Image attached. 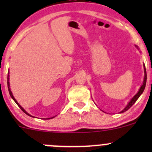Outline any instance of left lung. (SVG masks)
<instances>
[{
    "instance_id": "8db88e82",
    "label": "left lung",
    "mask_w": 152,
    "mask_h": 152,
    "mask_svg": "<svg viewBox=\"0 0 152 152\" xmlns=\"http://www.w3.org/2000/svg\"><path fill=\"white\" fill-rule=\"evenodd\" d=\"M135 47L139 50V48L137 45H135ZM143 68H144V78H143V81H142V85L140 86L138 92H137V93H136V94L134 95L132 98L131 100L129 102V103L127 104V105L125 107V108H124V110H122L121 112H119V113H124V112L127 111V110H128L129 109L132 107V106L135 103L136 101L139 99V97L140 96V95H141L142 93V92L144 91V89H145V84H146V70H145V65H144V63H143Z\"/></svg>"
}]
</instances>
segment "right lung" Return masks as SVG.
<instances>
[{
  "instance_id": "add662e5",
  "label": "right lung",
  "mask_w": 152,
  "mask_h": 152,
  "mask_svg": "<svg viewBox=\"0 0 152 152\" xmlns=\"http://www.w3.org/2000/svg\"><path fill=\"white\" fill-rule=\"evenodd\" d=\"M7 85H8L9 92H10V95L11 98H12V99H13L14 101H15V103L17 104L18 105V107H19L20 108L21 110H22V111L24 113H26V114L27 115L30 116V117H32V118H35L34 116H32L31 115H30V114H29L28 113H27V112L25 110H24V109H23V107H21L20 104L18 103V102H17V100H16V99H15V97H14L13 94H12V90H11V89H10V71H9V73H8V76H7ZM55 118V116H53V117H52V118H46V119H51V118Z\"/></svg>"
}]
</instances>
